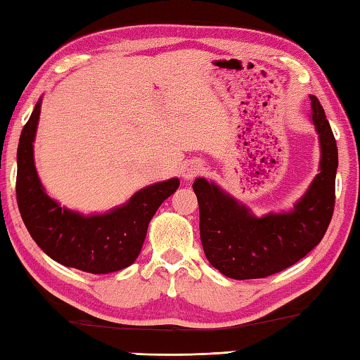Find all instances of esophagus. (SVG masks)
<instances>
[{"label":"esophagus","mask_w":360,"mask_h":360,"mask_svg":"<svg viewBox=\"0 0 360 360\" xmlns=\"http://www.w3.org/2000/svg\"><path fill=\"white\" fill-rule=\"evenodd\" d=\"M202 173H203V165L200 162H195V160L187 162L184 168H182V178L187 179V181L193 179L195 176H198Z\"/></svg>","instance_id":"obj_1"}]
</instances>
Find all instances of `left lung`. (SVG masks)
Segmentation results:
<instances>
[{"instance_id": "8db88e82", "label": "left lung", "mask_w": 360, "mask_h": 360, "mask_svg": "<svg viewBox=\"0 0 360 360\" xmlns=\"http://www.w3.org/2000/svg\"><path fill=\"white\" fill-rule=\"evenodd\" d=\"M309 100L319 133L321 173L294 211L254 217L212 182L203 178L193 182L205 255L225 276L257 279L275 275L297 264L324 238L335 206L338 149L319 100Z\"/></svg>"}]
</instances>
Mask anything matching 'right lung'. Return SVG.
Instances as JSON below:
<instances>
[{"label":"right lung","instance_id":"right-lung-1","mask_svg":"<svg viewBox=\"0 0 360 360\" xmlns=\"http://www.w3.org/2000/svg\"><path fill=\"white\" fill-rule=\"evenodd\" d=\"M41 103L23 127L17 149L15 195L25 227L49 257L87 273H112L136 260L148 225L163 200L176 192L179 179L149 186L129 203L103 216L84 217L47 197L36 174L33 141Z\"/></svg>","mask_w":360,"mask_h":360}]
</instances>
